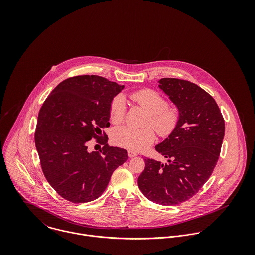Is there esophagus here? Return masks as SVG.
I'll use <instances>...</instances> for the list:
<instances>
[{
  "instance_id": "esophagus-1",
  "label": "esophagus",
  "mask_w": 255,
  "mask_h": 255,
  "mask_svg": "<svg viewBox=\"0 0 255 255\" xmlns=\"http://www.w3.org/2000/svg\"><path fill=\"white\" fill-rule=\"evenodd\" d=\"M128 153L129 158H133V157H136V156H137V153H136V152H133V151H130V150H129Z\"/></svg>"
}]
</instances>
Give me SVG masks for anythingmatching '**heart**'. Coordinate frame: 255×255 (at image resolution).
<instances>
[{
	"label": "heart",
	"instance_id": "b5f03b06",
	"mask_svg": "<svg viewBox=\"0 0 255 255\" xmlns=\"http://www.w3.org/2000/svg\"><path fill=\"white\" fill-rule=\"evenodd\" d=\"M131 99L149 112L146 126L153 127L161 137L170 136L178 128L181 120L180 110L168 106V101L159 92L153 89H141L131 93ZM126 101L123 96L115 97L110 106V118L114 124L124 121L126 115ZM156 138L153 128H135L121 127L114 130L112 141L130 151H141L151 145Z\"/></svg>",
	"mask_w": 255,
	"mask_h": 255
}]
</instances>
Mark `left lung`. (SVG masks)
Wrapping results in <instances>:
<instances>
[{
    "instance_id": "8db88e82",
    "label": "left lung",
    "mask_w": 255,
    "mask_h": 255,
    "mask_svg": "<svg viewBox=\"0 0 255 255\" xmlns=\"http://www.w3.org/2000/svg\"><path fill=\"white\" fill-rule=\"evenodd\" d=\"M159 87L180 110L181 120L177 129L155 146L167 163L145 159L137 182L149 200L171 206L191 198L210 178L218 162L225 121L214 98L198 85L165 77Z\"/></svg>"
}]
</instances>
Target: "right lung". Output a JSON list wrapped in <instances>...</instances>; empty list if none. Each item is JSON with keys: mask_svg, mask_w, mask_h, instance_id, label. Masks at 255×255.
I'll return each instance as SVG.
<instances>
[{"mask_svg": "<svg viewBox=\"0 0 255 255\" xmlns=\"http://www.w3.org/2000/svg\"><path fill=\"white\" fill-rule=\"evenodd\" d=\"M124 87L98 75L73 76L59 83L39 111L34 138L41 168L66 200L98 198L128 160L127 150L108 145V137L100 139L101 129L110 126L113 98ZM92 138L104 145L99 152L87 150Z\"/></svg>", "mask_w": 255, "mask_h": 255, "instance_id": "add662e5", "label": "right lung"}]
</instances>
